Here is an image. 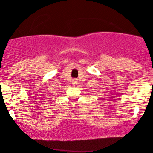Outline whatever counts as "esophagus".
<instances>
[{"mask_svg":"<svg viewBox=\"0 0 153 153\" xmlns=\"http://www.w3.org/2000/svg\"><path fill=\"white\" fill-rule=\"evenodd\" d=\"M76 82H77V81H76V79H74V80H73V82H73L72 84H73V85H76V84L77 83Z\"/></svg>","mask_w":153,"mask_h":153,"instance_id":"1","label":"esophagus"}]
</instances>
